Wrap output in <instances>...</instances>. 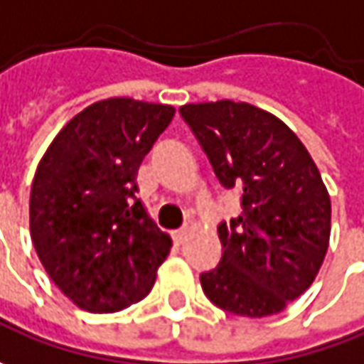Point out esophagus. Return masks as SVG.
I'll use <instances>...</instances> for the list:
<instances>
[{"mask_svg": "<svg viewBox=\"0 0 364 364\" xmlns=\"http://www.w3.org/2000/svg\"><path fill=\"white\" fill-rule=\"evenodd\" d=\"M187 233H189V230H177V232L173 233V240H175V244H183L185 240H187Z\"/></svg>", "mask_w": 364, "mask_h": 364, "instance_id": "34e87169", "label": "esophagus"}]
</instances>
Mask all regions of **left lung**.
Returning a JSON list of instances; mask_svg holds the SVG:
<instances>
[{
  "mask_svg": "<svg viewBox=\"0 0 364 364\" xmlns=\"http://www.w3.org/2000/svg\"><path fill=\"white\" fill-rule=\"evenodd\" d=\"M240 218L218 225L220 264L199 276L225 312L278 314L314 282L331 237V197L306 146L282 120L247 102L179 108Z\"/></svg>",
  "mask_w": 364,
  "mask_h": 364,
  "instance_id": "8db88e82",
  "label": "left lung"
}]
</instances>
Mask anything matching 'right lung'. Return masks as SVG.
<instances>
[{
  "mask_svg": "<svg viewBox=\"0 0 364 364\" xmlns=\"http://www.w3.org/2000/svg\"><path fill=\"white\" fill-rule=\"evenodd\" d=\"M175 108L108 98L78 112L40 161L30 232L42 266L82 310L105 314L143 300L171 237L136 199V171Z\"/></svg>",
  "mask_w": 364,
  "mask_h": 364,
  "instance_id": "obj_1",
  "label": "right lung"
}]
</instances>
